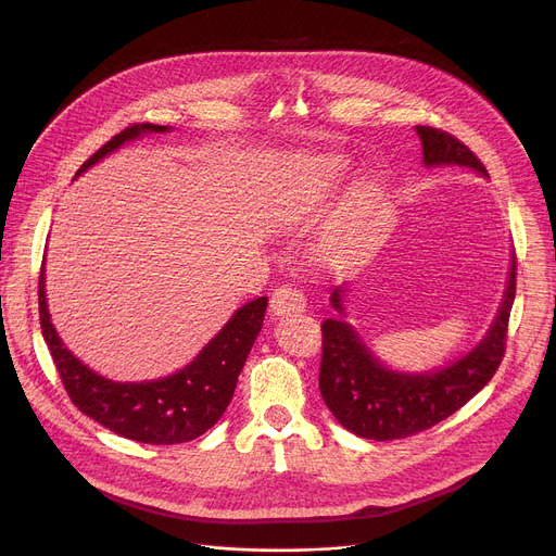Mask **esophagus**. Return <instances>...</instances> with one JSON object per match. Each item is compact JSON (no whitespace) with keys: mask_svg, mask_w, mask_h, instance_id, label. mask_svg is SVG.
Returning <instances> with one entry per match:
<instances>
[{"mask_svg":"<svg viewBox=\"0 0 556 556\" xmlns=\"http://www.w3.org/2000/svg\"><path fill=\"white\" fill-rule=\"evenodd\" d=\"M306 308V298L295 286H279L270 295V311L275 315H293Z\"/></svg>","mask_w":556,"mask_h":556,"instance_id":"1","label":"esophagus"}]
</instances>
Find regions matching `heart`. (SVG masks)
Listing matches in <instances>:
<instances>
[{
	"instance_id": "heart-1",
	"label": "heart",
	"mask_w": 556,
	"mask_h": 556,
	"mask_svg": "<svg viewBox=\"0 0 556 556\" xmlns=\"http://www.w3.org/2000/svg\"><path fill=\"white\" fill-rule=\"evenodd\" d=\"M340 173L342 164L331 162L306 187L283 193V200L279 204V216L290 223L308 218L317 204L329 193L331 185L340 178ZM381 193L383 187L374 178H363L349 189L338 216L331 220V225L323 231V237L317 241V254L323 256V261L331 263V266H342V263H352L363 252L367 243V218L376 210Z\"/></svg>"
}]
</instances>
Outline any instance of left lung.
<instances>
[{
  "label": "left lung",
  "instance_id": "8db88e82",
  "mask_svg": "<svg viewBox=\"0 0 556 556\" xmlns=\"http://www.w3.org/2000/svg\"><path fill=\"white\" fill-rule=\"evenodd\" d=\"M428 166L459 164L489 175L478 155L455 135L432 126H417ZM516 298V256L503 306L484 340L457 363L432 374H399L378 363L356 331L342 319L323 323V363L319 392L333 417L358 437L374 442L403 440L444 421L471 401L501 367L509 313ZM342 311L340 288L331 295Z\"/></svg>",
  "mask_w": 556,
  "mask_h": 556
}]
</instances>
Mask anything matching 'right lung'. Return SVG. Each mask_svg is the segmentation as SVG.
Instances as JSON below:
<instances>
[{
  "label": "right lung",
  "instance_id": "obj_1",
  "mask_svg": "<svg viewBox=\"0 0 556 556\" xmlns=\"http://www.w3.org/2000/svg\"><path fill=\"white\" fill-rule=\"evenodd\" d=\"M166 126L132 124L114 135L87 160L76 175L97 164L124 141L141 132H164ZM40 327L61 381L83 415L103 428L141 444H182L207 432L225 413L239 374L263 327L268 300L256 298L231 315L223 331L178 374L151 383H114L87 369L58 338L45 298V268L38 281Z\"/></svg>",
  "mask_w": 556,
  "mask_h": 556
}]
</instances>
